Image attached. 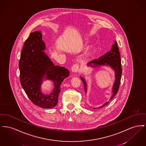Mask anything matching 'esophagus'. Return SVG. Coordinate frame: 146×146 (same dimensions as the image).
Instances as JSON below:
<instances>
[{
  "instance_id": "1",
  "label": "esophagus",
  "mask_w": 146,
  "mask_h": 146,
  "mask_svg": "<svg viewBox=\"0 0 146 146\" xmlns=\"http://www.w3.org/2000/svg\"><path fill=\"white\" fill-rule=\"evenodd\" d=\"M78 69H79V64L77 63H76L73 65V66L72 67V72L76 73L78 71Z\"/></svg>"
}]
</instances>
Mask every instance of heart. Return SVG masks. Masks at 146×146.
Returning <instances> with one entry per match:
<instances>
[{
	"label": "heart",
	"mask_w": 146,
	"mask_h": 146,
	"mask_svg": "<svg viewBox=\"0 0 146 146\" xmlns=\"http://www.w3.org/2000/svg\"><path fill=\"white\" fill-rule=\"evenodd\" d=\"M89 53H90V52H89L88 53V54H89Z\"/></svg>",
	"instance_id": "b5f03b06"
}]
</instances>
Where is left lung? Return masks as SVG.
Returning a JSON list of instances; mask_svg holds the SVG:
<instances>
[{
	"instance_id": "8db88e82",
	"label": "left lung",
	"mask_w": 146,
	"mask_h": 146,
	"mask_svg": "<svg viewBox=\"0 0 146 146\" xmlns=\"http://www.w3.org/2000/svg\"><path fill=\"white\" fill-rule=\"evenodd\" d=\"M92 64H94L93 66H92ZM88 65L92 67H98L100 65H109L114 70L115 72V80L112 88V95L110 100L112 99L119 90L122 74L120 52L116 41H115V43L112 46L111 49L110 51L107 52L98 59H95L92 61H90L88 63ZM80 78L84 84V90L86 93V81L83 78L81 77ZM109 103V102L105 103L102 107L99 108L106 106Z\"/></svg>"
}]
</instances>
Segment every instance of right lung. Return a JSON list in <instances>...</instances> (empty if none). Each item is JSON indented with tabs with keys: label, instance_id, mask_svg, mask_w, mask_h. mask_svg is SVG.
<instances>
[{
	"label": "right lung",
	"instance_id": "right-lung-1",
	"mask_svg": "<svg viewBox=\"0 0 146 146\" xmlns=\"http://www.w3.org/2000/svg\"><path fill=\"white\" fill-rule=\"evenodd\" d=\"M41 31L30 33L23 47L19 67L22 87L30 100L42 108H53L58 103L60 86L69 75L67 68L54 66L43 51L46 46ZM52 80L55 88L50 95L43 94L40 85L44 76Z\"/></svg>",
	"mask_w": 146,
	"mask_h": 146
}]
</instances>
